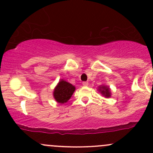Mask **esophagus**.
Instances as JSON below:
<instances>
[{
  "label": "esophagus",
  "mask_w": 153,
  "mask_h": 153,
  "mask_svg": "<svg viewBox=\"0 0 153 153\" xmlns=\"http://www.w3.org/2000/svg\"><path fill=\"white\" fill-rule=\"evenodd\" d=\"M82 84H83V86H87L88 85H89V83L86 82V81H84V82H83V83H82Z\"/></svg>",
  "instance_id": "1"
}]
</instances>
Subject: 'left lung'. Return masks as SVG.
<instances>
[{
	"instance_id": "obj_1",
	"label": "left lung",
	"mask_w": 153,
	"mask_h": 153,
	"mask_svg": "<svg viewBox=\"0 0 153 153\" xmlns=\"http://www.w3.org/2000/svg\"><path fill=\"white\" fill-rule=\"evenodd\" d=\"M98 90L101 95L104 97H105L106 98H110L111 97V90L110 88L108 86L106 85H101L98 86Z\"/></svg>"
}]
</instances>
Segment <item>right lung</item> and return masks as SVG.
<instances>
[{"mask_svg": "<svg viewBox=\"0 0 153 153\" xmlns=\"http://www.w3.org/2000/svg\"><path fill=\"white\" fill-rule=\"evenodd\" d=\"M75 90V86L65 80L61 79L54 89L53 97L58 104H63L70 99Z\"/></svg>", "mask_w": 153, "mask_h": 153, "instance_id": "1", "label": "right lung"}]
</instances>
